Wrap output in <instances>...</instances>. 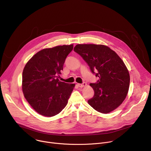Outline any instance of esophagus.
Segmentation results:
<instances>
[{
    "mask_svg": "<svg viewBox=\"0 0 151 151\" xmlns=\"http://www.w3.org/2000/svg\"><path fill=\"white\" fill-rule=\"evenodd\" d=\"M87 86V83H83V84H78V86L79 87H86Z\"/></svg>",
    "mask_w": 151,
    "mask_h": 151,
    "instance_id": "1",
    "label": "esophagus"
}]
</instances>
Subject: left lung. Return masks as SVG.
Returning a JSON list of instances; mask_svg holds the SVG:
<instances>
[{
  "mask_svg": "<svg viewBox=\"0 0 151 151\" xmlns=\"http://www.w3.org/2000/svg\"><path fill=\"white\" fill-rule=\"evenodd\" d=\"M74 51L88 64L99 79L90 84L94 94L88 101L95 110L107 114L119 106L127 97L130 76L125 63L118 55L103 45H77Z\"/></svg>",
  "mask_w": 151,
  "mask_h": 151,
  "instance_id": "1",
  "label": "left lung"
}]
</instances>
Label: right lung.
<instances>
[{
    "instance_id": "obj_1",
    "label": "right lung",
    "mask_w": 151,
    "mask_h": 151,
    "mask_svg": "<svg viewBox=\"0 0 151 151\" xmlns=\"http://www.w3.org/2000/svg\"><path fill=\"white\" fill-rule=\"evenodd\" d=\"M73 45L46 48L26 64L22 73V91L26 101L40 115L52 117L67 105L75 86L58 79L65 60Z\"/></svg>"
}]
</instances>
